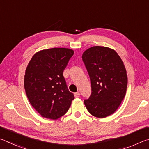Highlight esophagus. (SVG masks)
Returning a JSON list of instances; mask_svg holds the SVG:
<instances>
[{
    "label": "esophagus",
    "instance_id": "obj_1",
    "mask_svg": "<svg viewBox=\"0 0 149 149\" xmlns=\"http://www.w3.org/2000/svg\"><path fill=\"white\" fill-rule=\"evenodd\" d=\"M74 96H75V98H77V97H79V96H80V93H79V92L75 93H74Z\"/></svg>",
    "mask_w": 149,
    "mask_h": 149
}]
</instances>
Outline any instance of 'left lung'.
<instances>
[{"label": "left lung", "instance_id": "1", "mask_svg": "<svg viewBox=\"0 0 149 149\" xmlns=\"http://www.w3.org/2000/svg\"><path fill=\"white\" fill-rule=\"evenodd\" d=\"M82 60L91 85V94L84 104L91 114L107 117L117 110L124 99L127 86L124 64L115 50L100 46L85 50Z\"/></svg>", "mask_w": 149, "mask_h": 149}]
</instances>
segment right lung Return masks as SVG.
<instances>
[{
    "mask_svg": "<svg viewBox=\"0 0 149 149\" xmlns=\"http://www.w3.org/2000/svg\"><path fill=\"white\" fill-rule=\"evenodd\" d=\"M74 50H42L33 55L26 70L24 87L29 102L42 117L56 120L64 115L74 99L63 72Z\"/></svg>",
    "mask_w": 149,
    "mask_h": 149,
    "instance_id": "add662e5",
    "label": "right lung"
}]
</instances>
